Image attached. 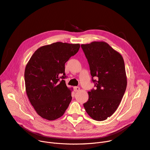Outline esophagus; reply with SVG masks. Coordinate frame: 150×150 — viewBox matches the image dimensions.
Masks as SVG:
<instances>
[{
  "label": "esophagus",
  "instance_id": "1",
  "mask_svg": "<svg viewBox=\"0 0 150 150\" xmlns=\"http://www.w3.org/2000/svg\"><path fill=\"white\" fill-rule=\"evenodd\" d=\"M73 88H74V91L75 92H77V91H79L80 90V88L78 87V86H74Z\"/></svg>",
  "mask_w": 150,
  "mask_h": 150
}]
</instances>
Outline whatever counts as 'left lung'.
Segmentation results:
<instances>
[{
  "instance_id": "obj_1",
  "label": "left lung",
  "mask_w": 150,
  "mask_h": 150,
  "mask_svg": "<svg viewBox=\"0 0 150 150\" xmlns=\"http://www.w3.org/2000/svg\"><path fill=\"white\" fill-rule=\"evenodd\" d=\"M96 89L88 92L83 104L86 112L96 121H104L116 111L127 87L122 56L105 42L82 44ZM96 78L97 80L94 79Z\"/></svg>"
}]
</instances>
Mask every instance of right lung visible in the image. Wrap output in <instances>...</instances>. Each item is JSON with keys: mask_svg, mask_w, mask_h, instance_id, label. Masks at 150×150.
Wrapping results in <instances>:
<instances>
[{"mask_svg": "<svg viewBox=\"0 0 150 150\" xmlns=\"http://www.w3.org/2000/svg\"><path fill=\"white\" fill-rule=\"evenodd\" d=\"M80 48L79 44L57 42L42 46L33 54L25 71L27 96L42 118L62 117L71 101V91L64 80L65 64Z\"/></svg>", "mask_w": 150, "mask_h": 150, "instance_id": "1", "label": "right lung"}]
</instances>
